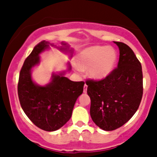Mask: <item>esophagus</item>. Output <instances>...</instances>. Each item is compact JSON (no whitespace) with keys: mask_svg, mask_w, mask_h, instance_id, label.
<instances>
[{"mask_svg":"<svg viewBox=\"0 0 157 157\" xmlns=\"http://www.w3.org/2000/svg\"><path fill=\"white\" fill-rule=\"evenodd\" d=\"M83 92L85 93V94L87 92V85L86 84H85V85H84V90H83Z\"/></svg>","mask_w":157,"mask_h":157,"instance_id":"34e87169","label":"esophagus"}]
</instances>
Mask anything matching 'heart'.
I'll use <instances>...</instances> for the list:
<instances>
[{
  "instance_id": "heart-1",
  "label": "heart",
  "mask_w": 157,
  "mask_h": 157,
  "mask_svg": "<svg viewBox=\"0 0 157 157\" xmlns=\"http://www.w3.org/2000/svg\"><path fill=\"white\" fill-rule=\"evenodd\" d=\"M118 61L115 48L105 45H94L84 48L77 58L76 66L79 70H88L89 77L101 81L114 71Z\"/></svg>"
}]
</instances>
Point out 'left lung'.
Instances as JSON below:
<instances>
[{
	"label": "left lung",
	"instance_id": "obj_1",
	"mask_svg": "<svg viewBox=\"0 0 157 157\" xmlns=\"http://www.w3.org/2000/svg\"><path fill=\"white\" fill-rule=\"evenodd\" d=\"M114 43L120 49L117 68L105 79L86 81L91 118L96 125L107 131L116 130L130 120L143 94L141 63L128 45Z\"/></svg>",
	"mask_w": 157,
	"mask_h": 157
}]
</instances>
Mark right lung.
I'll return each instance as SVG.
<instances>
[{
	"label": "right lung",
	"mask_w": 157,
	"mask_h": 157,
	"mask_svg": "<svg viewBox=\"0 0 157 157\" xmlns=\"http://www.w3.org/2000/svg\"><path fill=\"white\" fill-rule=\"evenodd\" d=\"M50 47L69 54L70 57L74 52L64 41L59 46L46 41L37 44L25 59L20 71L18 95L23 112L34 125L46 131H55L71 117L76 100L83 92L84 82H73L65 77L66 72L71 70L67 62V71L53 72L48 84L41 86L34 82L32 69L40 63V54Z\"/></svg>",
	"instance_id": "obj_1"
}]
</instances>
